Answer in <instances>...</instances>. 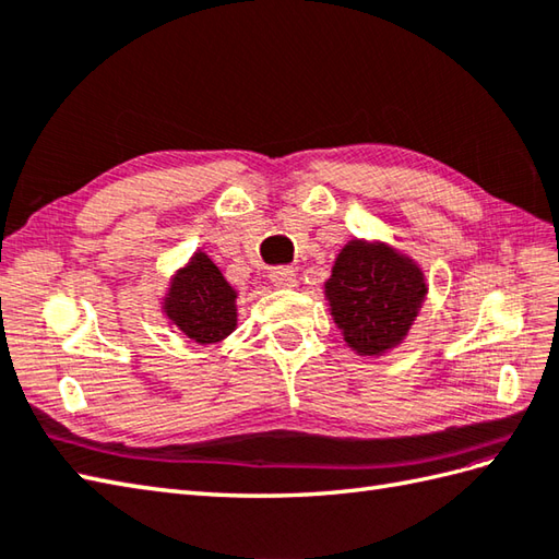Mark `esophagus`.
<instances>
[{
  "label": "esophagus",
  "instance_id": "34e87169",
  "mask_svg": "<svg viewBox=\"0 0 559 559\" xmlns=\"http://www.w3.org/2000/svg\"><path fill=\"white\" fill-rule=\"evenodd\" d=\"M271 283L276 288H295V283H298V278H295V271L290 266H276L271 269L269 273Z\"/></svg>",
  "mask_w": 559,
  "mask_h": 559
}]
</instances>
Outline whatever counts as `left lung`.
Wrapping results in <instances>:
<instances>
[{
	"label": "left lung",
	"instance_id": "8db88e82",
	"mask_svg": "<svg viewBox=\"0 0 559 559\" xmlns=\"http://www.w3.org/2000/svg\"><path fill=\"white\" fill-rule=\"evenodd\" d=\"M331 317L358 355H384L408 336L427 295L423 269L384 242L350 240L324 283Z\"/></svg>",
	"mask_w": 559,
	"mask_h": 559
}]
</instances>
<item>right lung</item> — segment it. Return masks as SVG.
<instances>
[{
    "instance_id": "1",
    "label": "right lung",
    "mask_w": 559,
    "mask_h": 559,
    "mask_svg": "<svg viewBox=\"0 0 559 559\" xmlns=\"http://www.w3.org/2000/svg\"><path fill=\"white\" fill-rule=\"evenodd\" d=\"M237 293L209 254L197 252L175 273L163 298V312L199 346L230 336L237 326Z\"/></svg>"
}]
</instances>
